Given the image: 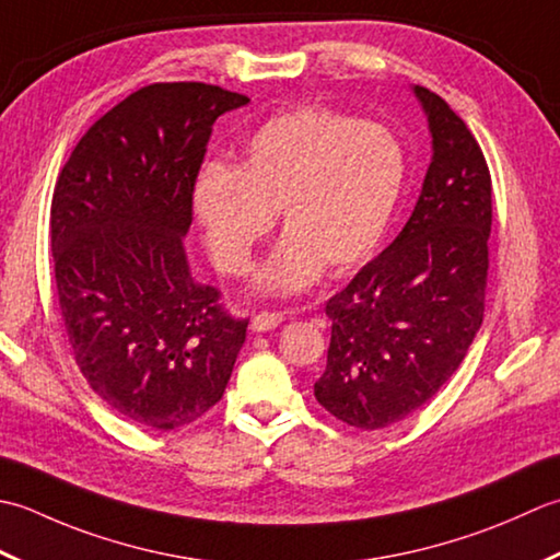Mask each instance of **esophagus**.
<instances>
[{"mask_svg":"<svg viewBox=\"0 0 560 560\" xmlns=\"http://www.w3.org/2000/svg\"><path fill=\"white\" fill-rule=\"evenodd\" d=\"M284 322V314L282 312H258L254 316V322H250V328L254 330H272L276 326H280Z\"/></svg>","mask_w":560,"mask_h":560,"instance_id":"34e87169","label":"esophagus"}]
</instances>
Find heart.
Instances as JSON below:
<instances>
[{
    "label": "heart",
    "mask_w": 560,
    "mask_h": 560,
    "mask_svg": "<svg viewBox=\"0 0 560 560\" xmlns=\"http://www.w3.org/2000/svg\"><path fill=\"white\" fill-rule=\"evenodd\" d=\"M406 186V152L380 122L330 108H296L250 135L242 166L208 162L192 184V212L214 266L244 276L282 212L288 238L260 284L304 290L348 272L380 246Z\"/></svg>",
    "instance_id": "b5f03b06"
}]
</instances>
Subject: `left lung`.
Returning a JSON list of instances; mask_svg holds the SVG:
<instances>
[{
	"mask_svg": "<svg viewBox=\"0 0 560 560\" xmlns=\"http://www.w3.org/2000/svg\"><path fill=\"white\" fill-rule=\"evenodd\" d=\"M432 162L392 246L326 302L330 346L314 396L330 416L382 430L423 408L483 324L493 186L466 122L416 86Z\"/></svg>",
	"mask_w": 560,
	"mask_h": 560,
	"instance_id": "8db88e82",
	"label": "left lung"
}]
</instances>
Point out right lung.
I'll use <instances>...</instances> for the list:
<instances>
[{"label": "right lung", "instance_id": "add662e5", "mask_svg": "<svg viewBox=\"0 0 560 560\" xmlns=\"http://www.w3.org/2000/svg\"><path fill=\"white\" fill-rule=\"evenodd\" d=\"M248 101L202 82L142 86L91 125L57 176L62 326L94 394L140 428L208 413L246 340L248 318L190 278L184 236L212 125Z\"/></svg>", "mask_w": 560, "mask_h": 560}]
</instances>
